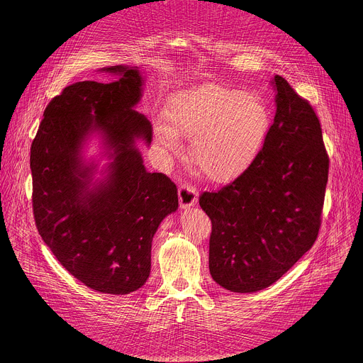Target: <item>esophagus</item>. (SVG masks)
Here are the masks:
<instances>
[{
  "label": "esophagus",
  "instance_id": "34e87169",
  "mask_svg": "<svg viewBox=\"0 0 363 363\" xmlns=\"http://www.w3.org/2000/svg\"><path fill=\"white\" fill-rule=\"evenodd\" d=\"M179 201L180 207L190 208L197 203V190L189 183H183L179 187Z\"/></svg>",
  "mask_w": 363,
  "mask_h": 363
}]
</instances>
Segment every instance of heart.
I'll list each match as a JSON object with an SVG mask.
<instances>
[{"mask_svg": "<svg viewBox=\"0 0 363 363\" xmlns=\"http://www.w3.org/2000/svg\"><path fill=\"white\" fill-rule=\"evenodd\" d=\"M166 117L169 125H156L157 141L174 152L180 148L179 137L193 140V162L213 182L242 172L259 154L271 128L269 108L259 96L219 85L173 95Z\"/></svg>", "mask_w": 363, "mask_h": 363, "instance_id": "obj_1", "label": "heart"}]
</instances>
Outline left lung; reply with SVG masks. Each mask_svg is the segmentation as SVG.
<instances>
[{
    "mask_svg": "<svg viewBox=\"0 0 363 363\" xmlns=\"http://www.w3.org/2000/svg\"><path fill=\"white\" fill-rule=\"evenodd\" d=\"M277 111L249 167L200 206L211 223L209 272L232 292L278 281L315 242L330 159L320 120L288 81L274 77Z\"/></svg>",
    "mask_w": 363,
    "mask_h": 363,
    "instance_id": "8db88e82",
    "label": "left lung"
}]
</instances>
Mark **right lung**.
<instances>
[{
    "label": "right lung",
    "mask_w": 363,
    "mask_h": 363,
    "mask_svg": "<svg viewBox=\"0 0 363 363\" xmlns=\"http://www.w3.org/2000/svg\"><path fill=\"white\" fill-rule=\"evenodd\" d=\"M104 71L108 84L82 81L48 104L30 147L32 207L36 228L55 259L98 292L127 295L151 272V246L162 219L179 207L177 187L145 170L135 140L152 141V127L134 106L143 94L137 68ZM101 129L113 162L89 191L93 168L82 163L86 135Z\"/></svg>",
    "instance_id": "1"
}]
</instances>
